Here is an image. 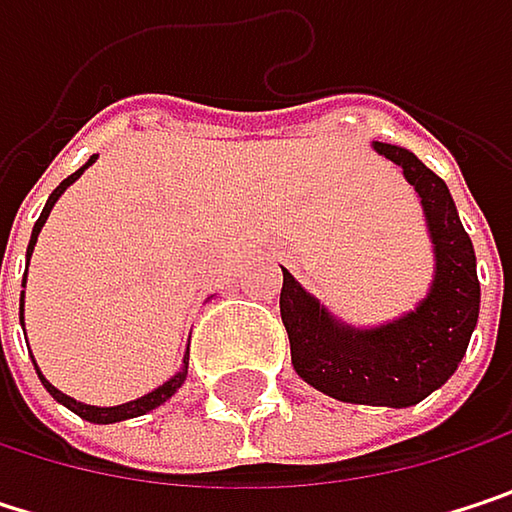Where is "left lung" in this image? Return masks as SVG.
Returning a JSON list of instances; mask_svg holds the SVG:
<instances>
[{
	"label": "left lung",
	"instance_id": "1",
	"mask_svg": "<svg viewBox=\"0 0 512 512\" xmlns=\"http://www.w3.org/2000/svg\"><path fill=\"white\" fill-rule=\"evenodd\" d=\"M373 151L400 165L418 192L433 243L427 296L394 320L353 326L281 266V320L293 370L308 385L341 403L406 409L442 388L460 367L480 314V281L474 246L445 180L406 148L373 142Z\"/></svg>",
	"mask_w": 512,
	"mask_h": 512
}]
</instances>
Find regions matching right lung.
<instances>
[{"mask_svg": "<svg viewBox=\"0 0 512 512\" xmlns=\"http://www.w3.org/2000/svg\"><path fill=\"white\" fill-rule=\"evenodd\" d=\"M94 159L97 154L91 156L79 171H73L67 180H61L55 189H52V195L47 198V207H44V213H41V219L35 222V228H32V240H29V249H26V257H32L35 252V243H38V234H41V228L47 225V219H50V210L55 207V201L64 195V189L70 186V183H76L79 180V174L88 168V165H94ZM23 287H26V275H23ZM26 293V290H23ZM20 323H23V299H20ZM26 326V323H23ZM35 370H38V364H35ZM186 373H189V350H186V356H183V364H180V370L171 376V379H165L162 385H156L154 391H148L145 397H136V400H130V403H121V406H88V403H79V400H73V397H67L64 391H58L55 385H52L50 379L38 370V376H41V382H44V388L50 391L52 397L61 403V406H67L70 412H76L79 418H85V421H91V424H118V421H127V418H139V415H148L151 409L156 406H162L183 382H186Z\"/></svg>", "mask_w": 512, "mask_h": 512, "instance_id": "add662e5", "label": "right lung"}]
</instances>
